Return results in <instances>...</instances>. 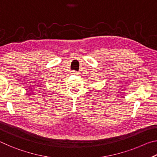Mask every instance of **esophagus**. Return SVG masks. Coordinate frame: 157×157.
<instances>
[{"instance_id": "obj_1", "label": "esophagus", "mask_w": 157, "mask_h": 157, "mask_svg": "<svg viewBox=\"0 0 157 157\" xmlns=\"http://www.w3.org/2000/svg\"><path fill=\"white\" fill-rule=\"evenodd\" d=\"M72 73L73 74V75H79V73L78 72V71H72Z\"/></svg>"}]
</instances>
